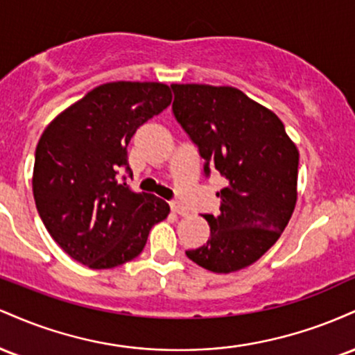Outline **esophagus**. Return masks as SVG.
Segmentation results:
<instances>
[{
    "instance_id": "obj_1",
    "label": "esophagus",
    "mask_w": 355,
    "mask_h": 355,
    "mask_svg": "<svg viewBox=\"0 0 355 355\" xmlns=\"http://www.w3.org/2000/svg\"><path fill=\"white\" fill-rule=\"evenodd\" d=\"M170 209H172V211H175V214L182 215V217H185V215L190 214V211L187 210L185 207H183L182 203L178 202V200H172V202H170Z\"/></svg>"
}]
</instances>
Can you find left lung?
Masks as SVG:
<instances>
[{"label": "left lung", "mask_w": 355, "mask_h": 355, "mask_svg": "<svg viewBox=\"0 0 355 355\" xmlns=\"http://www.w3.org/2000/svg\"><path fill=\"white\" fill-rule=\"evenodd\" d=\"M170 88L173 116L203 158V175L225 178L220 211L203 214L209 240L185 254L217 274L240 270L274 245L292 217L299 152L279 116L237 88Z\"/></svg>", "instance_id": "left-lung-1"}]
</instances>
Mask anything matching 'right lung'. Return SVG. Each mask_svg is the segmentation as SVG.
<instances>
[{
    "instance_id": "obj_1",
    "label": "right lung",
    "mask_w": 355,
    "mask_h": 355,
    "mask_svg": "<svg viewBox=\"0 0 355 355\" xmlns=\"http://www.w3.org/2000/svg\"><path fill=\"white\" fill-rule=\"evenodd\" d=\"M172 101L164 83L116 81L96 87L58 115L35 152L33 195L44 227L76 262L112 268L144 250L168 203L116 180L130 173L126 146Z\"/></svg>"
}]
</instances>
